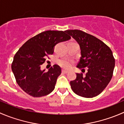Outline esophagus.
<instances>
[{"instance_id":"esophagus-1","label":"esophagus","mask_w":124,"mask_h":124,"mask_svg":"<svg viewBox=\"0 0 124 124\" xmlns=\"http://www.w3.org/2000/svg\"><path fill=\"white\" fill-rule=\"evenodd\" d=\"M62 73H65V74H66V73H68V71H67V70H62Z\"/></svg>"}]
</instances>
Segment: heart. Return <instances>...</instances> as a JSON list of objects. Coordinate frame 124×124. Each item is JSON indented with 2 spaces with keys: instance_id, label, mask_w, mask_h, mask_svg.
<instances>
[{
  "instance_id": "b5f03b06",
  "label": "heart",
  "mask_w": 124,
  "mask_h": 124,
  "mask_svg": "<svg viewBox=\"0 0 124 124\" xmlns=\"http://www.w3.org/2000/svg\"><path fill=\"white\" fill-rule=\"evenodd\" d=\"M59 64L62 67L65 68H69L71 65L70 61L67 59H61L59 61Z\"/></svg>"
}]
</instances>
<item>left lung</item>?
Listing matches in <instances>:
<instances>
[{
    "instance_id": "left-lung-1",
    "label": "left lung",
    "mask_w": 124,
    "mask_h": 124,
    "mask_svg": "<svg viewBox=\"0 0 124 124\" xmlns=\"http://www.w3.org/2000/svg\"><path fill=\"white\" fill-rule=\"evenodd\" d=\"M79 45L80 61L77 67L86 68L85 76L76 74L70 82L72 90L80 96L91 98L102 92L111 80L115 60L110 48L96 37L78 30L65 31ZM84 70V69H82Z\"/></svg>"
}]
</instances>
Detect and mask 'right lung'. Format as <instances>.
<instances>
[{"label":"right lung","mask_w":124,"mask_h":124,"mask_svg":"<svg viewBox=\"0 0 124 124\" xmlns=\"http://www.w3.org/2000/svg\"><path fill=\"white\" fill-rule=\"evenodd\" d=\"M71 39L65 31H46L26 41L15 54L11 69L19 86L33 97L46 96L55 88L61 68L54 65L48 71L40 66L53 54L56 44Z\"/></svg>","instance_id":"add662e5"}]
</instances>
